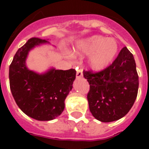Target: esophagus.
<instances>
[{
	"label": "esophagus",
	"mask_w": 149,
	"mask_h": 149,
	"mask_svg": "<svg viewBox=\"0 0 149 149\" xmlns=\"http://www.w3.org/2000/svg\"><path fill=\"white\" fill-rule=\"evenodd\" d=\"M82 77H83V71H82V70H78L77 72V78L79 79Z\"/></svg>",
	"instance_id": "1"
}]
</instances>
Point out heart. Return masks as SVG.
Segmentation results:
<instances>
[{"mask_svg": "<svg viewBox=\"0 0 149 149\" xmlns=\"http://www.w3.org/2000/svg\"><path fill=\"white\" fill-rule=\"evenodd\" d=\"M118 42L113 38H106L100 36H94L79 42L74 52L77 55H91L88 60L90 67L100 71L107 68L117 56Z\"/></svg>", "mask_w": 149, "mask_h": 149, "instance_id": "b5f03b06", "label": "heart"}]
</instances>
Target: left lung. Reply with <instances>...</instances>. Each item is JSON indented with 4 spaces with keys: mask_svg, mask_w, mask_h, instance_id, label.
Wrapping results in <instances>:
<instances>
[{
    "mask_svg": "<svg viewBox=\"0 0 149 149\" xmlns=\"http://www.w3.org/2000/svg\"><path fill=\"white\" fill-rule=\"evenodd\" d=\"M90 84L87 93L92 115L102 122L119 120L133 106L139 91L134 56L124 47L111 65L100 72L84 71Z\"/></svg>",
    "mask_w": 149,
    "mask_h": 149,
    "instance_id": "left-lung-1",
    "label": "left lung"
}]
</instances>
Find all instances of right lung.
<instances>
[{"instance_id": "add662e5", "label": "right lung", "mask_w": 149, "mask_h": 149, "mask_svg": "<svg viewBox=\"0 0 149 149\" xmlns=\"http://www.w3.org/2000/svg\"><path fill=\"white\" fill-rule=\"evenodd\" d=\"M44 43L49 42L31 38L17 50L9 67V81L13 97L26 115L38 120H51L64 110L77 71L52 68L39 74L29 70L25 61L29 51Z\"/></svg>"}]
</instances>
